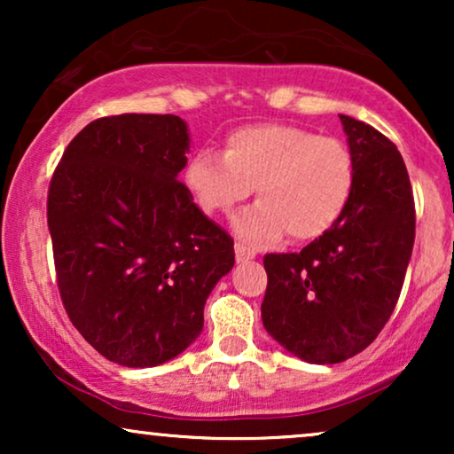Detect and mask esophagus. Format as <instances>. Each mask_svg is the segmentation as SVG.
<instances>
[{
    "mask_svg": "<svg viewBox=\"0 0 454 454\" xmlns=\"http://www.w3.org/2000/svg\"><path fill=\"white\" fill-rule=\"evenodd\" d=\"M235 258H238V262H247V260L256 258V252L241 244H235Z\"/></svg>",
    "mask_w": 454,
    "mask_h": 454,
    "instance_id": "34e87169",
    "label": "esophagus"
}]
</instances>
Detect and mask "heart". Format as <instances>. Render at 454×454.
<instances>
[{"instance_id": "heart-1", "label": "heart", "mask_w": 454, "mask_h": 454, "mask_svg": "<svg viewBox=\"0 0 454 454\" xmlns=\"http://www.w3.org/2000/svg\"><path fill=\"white\" fill-rule=\"evenodd\" d=\"M185 188L204 213H229L256 185L260 200L233 219V231L260 247L289 233L325 235L356 188V160L345 142L285 123H258L227 136L225 153L198 151L184 169Z\"/></svg>"}]
</instances>
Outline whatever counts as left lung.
<instances>
[{"mask_svg": "<svg viewBox=\"0 0 454 454\" xmlns=\"http://www.w3.org/2000/svg\"><path fill=\"white\" fill-rule=\"evenodd\" d=\"M356 160L340 219L300 254H266V333L308 364L364 351L401 295L415 239L411 182L401 153L368 123L339 115Z\"/></svg>", "mask_w": 454, "mask_h": 454, "instance_id": "8db88e82", "label": "left lung"}]
</instances>
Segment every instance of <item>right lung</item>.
Segmentation results:
<instances>
[{
	"label": "right lung",
	"mask_w": 454,
	"mask_h": 454,
	"mask_svg": "<svg viewBox=\"0 0 454 454\" xmlns=\"http://www.w3.org/2000/svg\"><path fill=\"white\" fill-rule=\"evenodd\" d=\"M188 151L177 115L101 117L67 145L49 184L66 312L126 368L160 365L194 343L210 291L233 269V239L177 179Z\"/></svg>",
	"instance_id": "1"
}]
</instances>
